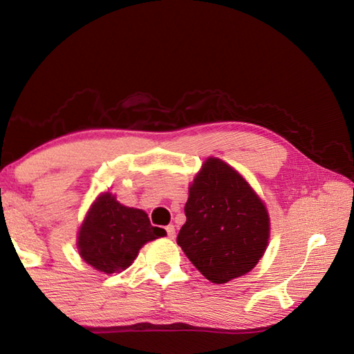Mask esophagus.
<instances>
[{
    "mask_svg": "<svg viewBox=\"0 0 354 354\" xmlns=\"http://www.w3.org/2000/svg\"><path fill=\"white\" fill-rule=\"evenodd\" d=\"M165 230H167V236H169V239H171V241H173V239H175V237H176V232H175V226H173V225H169V226H167V227H165Z\"/></svg>",
    "mask_w": 354,
    "mask_h": 354,
    "instance_id": "34e87169",
    "label": "esophagus"
}]
</instances>
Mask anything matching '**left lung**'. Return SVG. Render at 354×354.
Instances as JSON below:
<instances>
[{
    "mask_svg": "<svg viewBox=\"0 0 354 354\" xmlns=\"http://www.w3.org/2000/svg\"><path fill=\"white\" fill-rule=\"evenodd\" d=\"M185 223L176 242L214 284L243 277L266 253L270 217L266 203L241 173L207 158L189 185Z\"/></svg>",
    "mask_w": 354,
    "mask_h": 354,
    "instance_id": "left-lung-1",
    "label": "left lung"
}]
</instances>
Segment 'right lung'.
<instances>
[{
  "mask_svg": "<svg viewBox=\"0 0 354 354\" xmlns=\"http://www.w3.org/2000/svg\"><path fill=\"white\" fill-rule=\"evenodd\" d=\"M167 236L142 209L123 206L111 192L97 196L77 231V251L101 273H118L134 262L147 242Z\"/></svg>",
  "mask_w": 354,
  "mask_h": 354,
  "instance_id": "obj_1",
  "label": "right lung"
}]
</instances>
